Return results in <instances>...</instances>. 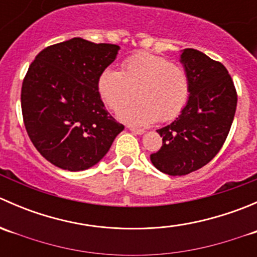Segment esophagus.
<instances>
[{
    "label": "esophagus",
    "mask_w": 257,
    "mask_h": 257,
    "mask_svg": "<svg viewBox=\"0 0 257 257\" xmlns=\"http://www.w3.org/2000/svg\"><path fill=\"white\" fill-rule=\"evenodd\" d=\"M129 131H131L132 133H134V134H139V136H142V134H144V133H145L144 129H141V128H133V126H131V128H129Z\"/></svg>",
    "instance_id": "34e87169"
}]
</instances>
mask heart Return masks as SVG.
<instances>
[{
	"label": "heart",
	"instance_id": "1",
	"mask_svg": "<svg viewBox=\"0 0 257 257\" xmlns=\"http://www.w3.org/2000/svg\"><path fill=\"white\" fill-rule=\"evenodd\" d=\"M98 92L113 110L120 109L137 94L139 99L119 112L132 124L170 121L180 115L190 95L188 74L183 67L162 56L139 52L123 62L121 72L112 67L98 77Z\"/></svg>",
	"mask_w": 257,
	"mask_h": 257
}]
</instances>
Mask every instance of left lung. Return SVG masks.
Masks as SVG:
<instances>
[{
    "label": "left lung",
    "instance_id": "left-lung-1",
    "mask_svg": "<svg viewBox=\"0 0 257 257\" xmlns=\"http://www.w3.org/2000/svg\"><path fill=\"white\" fill-rule=\"evenodd\" d=\"M180 62L190 84L188 104L172 124L158 129L163 145L150 155L158 170L173 177L200 169L220 152L237 104L224 64L193 48L183 49Z\"/></svg>",
    "mask_w": 257,
    "mask_h": 257
}]
</instances>
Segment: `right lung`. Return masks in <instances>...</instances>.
Segmentation results:
<instances>
[{
  "label": "right lung",
  "instance_id": "right-lung-1",
  "mask_svg": "<svg viewBox=\"0 0 257 257\" xmlns=\"http://www.w3.org/2000/svg\"><path fill=\"white\" fill-rule=\"evenodd\" d=\"M118 51L76 37L45 48L31 63L21 90L23 123L36 149L56 167H93L124 129L104 108L97 85Z\"/></svg>",
  "mask_w": 257,
  "mask_h": 257
}]
</instances>
